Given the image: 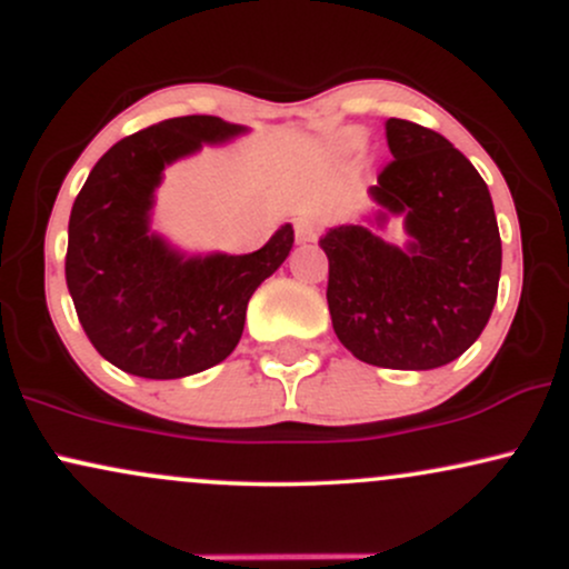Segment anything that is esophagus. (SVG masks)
Here are the masks:
<instances>
[{
    "mask_svg": "<svg viewBox=\"0 0 569 569\" xmlns=\"http://www.w3.org/2000/svg\"><path fill=\"white\" fill-rule=\"evenodd\" d=\"M293 230H297V240L299 243H312V240L318 238V230H321V224H318L312 217H299L293 221Z\"/></svg>",
    "mask_w": 569,
    "mask_h": 569,
    "instance_id": "1",
    "label": "esophagus"
}]
</instances>
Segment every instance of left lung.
<instances>
[{
	"instance_id": "left-lung-1",
	"label": "left lung",
	"mask_w": 569,
	"mask_h": 569,
	"mask_svg": "<svg viewBox=\"0 0 569 569\" xmlns=\"http://www.w3.org/2000/svg\"><path fill=\"white\" fill-rule=\"evenodd\" d=\"M393 160L369 187V224L321 238L329 257L331 323L358 361L426 371L455 361L492 316L500 232L492 198L471 160L436 130L390 117ZM401 216L407 249L385 244L375 226Z\"/></svg>"
}]
</instances>
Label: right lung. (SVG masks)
<instances>
[{
    "label": "right lung",
    "instance_id": "add662e5",
    "mask_svg": "<svg viewBox=\"0 0 569 569\" xmlns=\"http://www.w3.org/2000/svg\"><path fill=\"white\" fill-rule=\"evenodd\" d=\"M246 133L221 117L162 120L96 162L69 217L67 286L93 348L128 375L179 380L224 361L251 293L289 257L283 224L253 253L184 257L149 230L154 189L173 160Z\"/></svg>",
    "mask_w": 569,
    "mask_h": 569
}]
</instances>
